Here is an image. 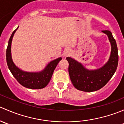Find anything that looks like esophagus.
<instances>
[{"label": "esophagus", "instance_id": "obj_1", "mask_svg": "<svg viewBox=\"0 0 124 124\" xmlns=\"http://www.w3.org/2000/svg\"><path fill=\"white\" fill-rule=\"evenodd\" d=\"M71 54V49H70V48H66V49H65V50L63 51V56H67Z\"/></svg>", "mask_w": 124, "mask_h": 124}]
</instances>
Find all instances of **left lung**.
Segmentation results:
<instances>
[{
  "instance_id": "left-lung-1",
  "label": "left lung",
  "mask_w": 124,
  "mask_h": 124,
  "mask_svg": "<svg viewBox=\"0 0 124 124\" xmlns=\"http://www.w3.org/2000/svg\"><path fill=\"white\" fill-rule=\"evenodd\" d=\"M108 37L111 45V53L108 61L101 68L88 70L71 57H67L69 63L68 72L73 86L84 92H93L100 89L107 84L115 72L118 64V53L115 39L109 31H102Z\"/></svg>"
}]
</instances>
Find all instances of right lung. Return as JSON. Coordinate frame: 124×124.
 Here are the masks:
<instances>
[{
	"mask_svg": "<svg viewBox=\"0 0 124 124\" xmlns=\"http://www.w3.org/2000/svg\"><path fill=\"white\" fill-rule=\"evenodd\" d=\"M18 28V27L12 32L8 41L6 56L9 70L18 83L24 87L32 89L44 88L50 81L53 71L59 61L62 59V57H58L50 62L43 70L39 72H27L21 70L14 63L11 55L12 38Z\"/></svg>",
	"mask_w": 124,
	"mask_h": 124,
	"instance_id": "obj_1",
	"label": "right lung"
}]
</instances>
